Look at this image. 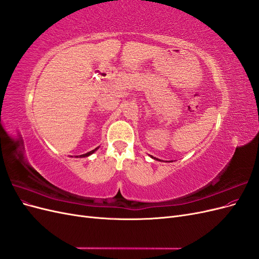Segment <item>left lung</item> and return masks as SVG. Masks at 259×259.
I'll return each instance as SVG.
<instances>
[{
	"mask_svg": "<svg viewBox=\"0 0 259 259\" xmlns=\"http://www.w3.org/2000/svg\"><path fill=\"white\" fill-rule=\"evenodd\" d=\"M154 159H155V158H154Z\"/></svg>",
	"mask_w": 259,
	"mask_h": 259,
	"instance_id": "obj_1",
	"label": "left lung"
}]
</instances>
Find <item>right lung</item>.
<instances>
[{
    "label": "right lung",
    "mask_w": 259,
    "mask_h": 259,
    "mask_svg": "<svg viewBox=\"0 0 259 259\" xmlns=\"http://www.w3.org/2000/svg\"><path fill=\"white\" fill-rule=\"evenodd\" d=\"M97 149H98V148H96V149H94V150H92V151H90V152H88V153H85V154H82V155H80V158H85V156H89V155H91L92 153H94V152H95V151L97 150ZM76 158H77V156H76Z\"/></svg>",
    "instance_id": "right-lung-1"
}]
</instances>
